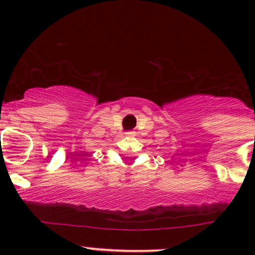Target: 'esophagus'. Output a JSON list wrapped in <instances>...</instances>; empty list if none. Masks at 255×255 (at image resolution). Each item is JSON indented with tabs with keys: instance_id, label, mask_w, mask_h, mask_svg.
Listing matches in <instances>:
<instances>
[{
	"instance_id": "obj_1",
	"label": "esophagus",
	"mask_w": 255,
	"mask_h": 255,
	"mask_svg": "<svg viewBox=\"0 0 255 255\" xmlns=\"http://www.w3.org/2000/svg\"><path fill=\"white\" fill-rule=\"evenodd\" d=\"M126 134H127L128 136H133L135 133H134V131H127V133H126Z\"/></svg>"
}]
</instances>
